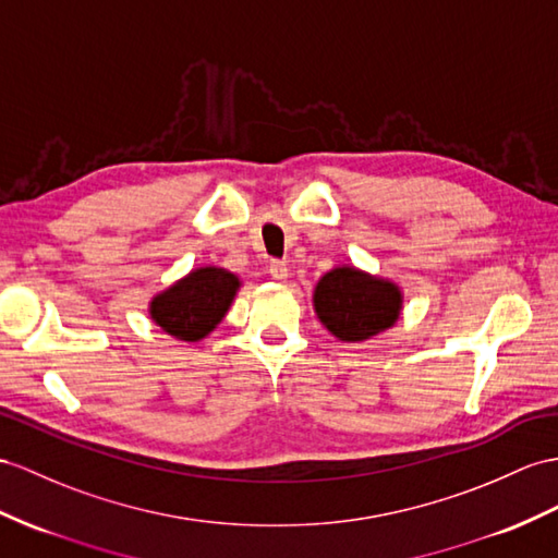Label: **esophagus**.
Wrapping results in <instances>:
<instances>
[{
  "mask_svg": "<svg viewBox=\"0 0 558 558\" xmlns=\"http://www.w3.org/2000/svg\"><path fill=\"white\" fill-rule=\"evenodd\" d=\"M269 275H271V279H277V281H287L289 279V265L287 263H271Z\"/></svg>",
  "mask_w": 558,
  "mask_h": 558,
  "instance_id": "34e87169",
  "label": "esophagus"
}]
</instances>
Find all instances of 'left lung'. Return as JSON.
Returning a JSON list of instances; mask_svg holds the SVG:
<instances>
[{
	"instance_id": "8db88e82",
	"label": "left lung",
	"mask_w": 558,
	"mask_h": 558,
	"mask_svg": "<svg viewBox=\"0 0 558 558\" xmlns=\"http://www.w3.org/2000/svg\"><path fill=\"white\" fill-rule=\"evenodd\" d=\"M404 293L392 279L355 265H336L317 281L312 307L338 341L362 343L388 331L402 315Z\"/></svg>"
}]
</instances>
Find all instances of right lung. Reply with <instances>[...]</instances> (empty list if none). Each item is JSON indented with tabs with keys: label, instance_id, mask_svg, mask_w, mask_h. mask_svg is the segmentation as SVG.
I'll list each match as a JSON object with an SVG mask.
<instances>
[{
	"label": "right lung",
	"instance_id": "right-lung-1",
	"mask_svg": "<svg viewBox=\"0 0 558 558\" xmlns=\"http://www.w3.org/2000/svg\"><path fill=\"white\" fill-rule=\"evenodd\" d=\"M239 289L234 271L203 265L156 293L148 301V317L177 341L198 343L225 319Z\"/></svg>",
	"mask_w": 558,
	"mask_h": 558
}]
</instances>
